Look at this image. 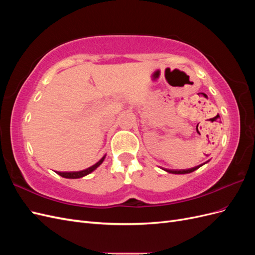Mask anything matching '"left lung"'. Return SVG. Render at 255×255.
Listing matches in <instances>:
<instances>
[{
    "label": "left lung",
    "instance_id": "1",
    "mask_svg": "<svg viewBox=\"0 0 255 255\" xmlns=\"http://www.w3.org/2000/svg\"><path fill=\"white\" fill-rule=\"evenodd\" d=\"M206 163H208V160L206 161ZM204 163V164H206ZM204 164H201L199 166H196L194 168H189V169H182V170H171V169H164L165 171L169 172V173H173V174H186V173H190V172H194L195 170H197V169H199L201 166H203Z\"/></svg>",
    "mask_w": 255,
    "mask_h": 255
}]
</instances>
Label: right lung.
<instances>
[{
  "mask_svg": "<svg viewBox=\"0 0 255 255\" xmlns=\"http://www.w3.org/2000/svg\"><path fill=\"white\" fill-rule=\"evenodd\" d=\"M106 155H104L101 159H100L98 163H96L95 165H92L91 167L85 169V170H81V171H70V172H60V171H56V173L60 176L66 177V179H80V177L86 176L87 174L91 173L92 171H95L96 169L103 163V160L105 159Z\"/></svg>",
  "mask_w": 255,
  "mask_h": 255,
  "instance_id": "right-lung-1",
  "label": "right lung"
}]
</instances>
